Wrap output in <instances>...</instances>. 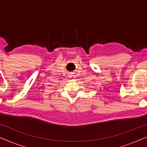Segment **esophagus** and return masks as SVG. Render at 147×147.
I'll list each match as a JSON object with an SVG mask.
<instances>
[{
  "label": "esophagus",
  "mask_w": 147,
  "mask_h": 147,
  "mask_svg": "<svg viewBox=\"0 0 147 147\" xmlns=\"http://www.w3.org/2000/svg\"><path fill=\"white\" fill-rule=\"evenodd\" d=\"M69 79H71V80H74L76 78V76H75V75H74L73 73H70L69 75Z\"/></svg>",
  "instance_id": "obj_1"
}]
</instances>
